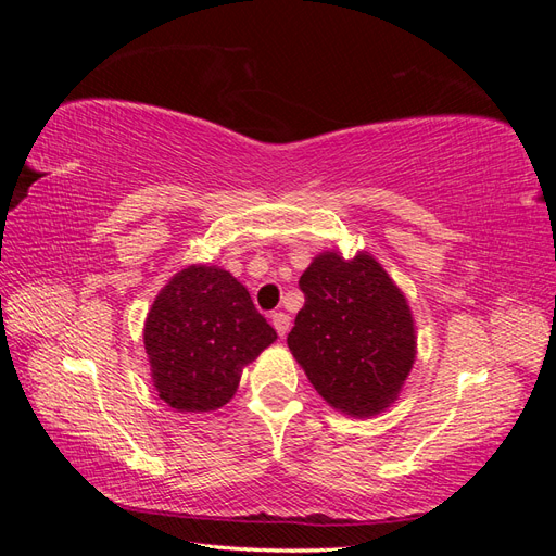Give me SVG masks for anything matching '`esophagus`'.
I'll use <instances>...</instances> for the list:
<instances>
[{"label":"esophagus","mask_w":556,"mask_h":556,"mask_svg":"<svg viewBox=\"0 0 556 556\" xmlns=\"http://www.w3.org/2000/svg\"><path fill=\"white\" fill-rule=\"evenodd\" d=\"M271 325L276 327L278 336H285L290 331V315L288 313H271Z\"/></svg>","instance_id":"esophagus-1"}]
</instances>
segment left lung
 <instances>
[{
    "label": "left lung",
    "instance_id": "1",
    "mask_svg": "<svg viewBox=\"0 0 556 556\" xmlns=\"http://www.w3.org/2000/svg\"><path fill=\"white\" fill-rule=\"evenodd\" d=\"M304 308L288 345L317 394L352 417L376 415L401 392L415 362L406 296L371 257L339 252L313 260L299 278Z\"/></svg>",
    "mask_w": 556,
    "mask_h": 556
}]
</instances>
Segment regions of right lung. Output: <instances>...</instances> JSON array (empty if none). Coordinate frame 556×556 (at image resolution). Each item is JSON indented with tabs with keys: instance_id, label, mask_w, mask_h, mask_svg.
Here are the masks:
<instances>
[{
	"instance_id": "obj_1",
	"label": "right lung",
	"mask_w": 556,
	"mask_h": 556,
	"mask_svg": "<svg viewBox=\"0 0 556 556\" xmlns=\"http://www.w3.org/2000/svg\"><path fill=\"white\" fill-rule=\"evenodd\" d=\"M276 339L243 285L215 266L176 274L157 294L143 329L160 399L180 413L225 406L243 366Z\"/></svg>"
}]
</instances>
